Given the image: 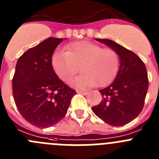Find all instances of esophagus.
I'll list each match as a JSON object with an SVG mask.
<instances>
[{
    "label": "esophagus",
    "instance_id": "esophagus-1",
    "mask_svg": "<svg viewBox=\"0 0 159 159\" xmlns=\"http://www.w3.org/2000/svg\"><path fill=\"white\" fill-rule=\"evenodd\" d=\"M77 93H78V94H84V95H86V94H87V91H77Z\"/></svg>",
    "mask_w": 159,
    "mask_h": 159
}]
</instances>
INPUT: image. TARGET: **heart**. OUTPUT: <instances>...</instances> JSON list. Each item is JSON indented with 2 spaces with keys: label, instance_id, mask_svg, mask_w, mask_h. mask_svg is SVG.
<instances>
[{
  "label": "heart",
  "instance_id": "b5f03b06",
  "mask_svg": "<svg viewBox=\"0 0 159 159\" xmlns=\"http://www.w3.org/2000/svg\"><path fill=\"white\" fill-rule=\"evenodd\" d=\"M56 75L68 82L79 71L82 74L70 81L72 87L86 89L108 84L116 75L120 65L118 54L111 49H102L89 41L69 44L66 51L57 50L51 59Z\"/></svg>",
  "mask_w": 159,
  "mask_h": 159
}]
</instances>
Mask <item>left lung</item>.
I'll list each match as a JSON object with an SVG mask.
<instances>
[{
	"instance_id": "obj_1",
	"label": "left lung",
	"mask_w": 159,
	"mask_h": 159,
	"mask_svg": "<svg viewBox=\"0 0 159 159\" xmlns=\"http://www.w3.org/2000/svg\"><path fill=\"white\" fill-rule=\"evenodd\" d=\"M114 50L120 66L114 80L100 90L103 99L91 110L94 114L112 126H122L136 118L142 111L148 89L146 67L133 52L113 41L95 39Z\"/></svg>"
}]
</instances>
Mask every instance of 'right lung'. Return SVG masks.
<instances>
[{
  "instance_id": "1",
  "label": "right lung",
  "mask_w": 159,
  "mask_h": 159,
  "mask_svg": "<svg viewBox=\"0 0 159 159\" xmlns=\"http://www.w3.org/2000/svg\"><path fill=\"white\" fill-rule=\"evenodd\" d=\"M63 39L49 38L18 59L12 79L13 98L23 118L38 128L56 125L66 115L75 91L58 78L53 52Z\"/></svg>"
}]
</instances>
